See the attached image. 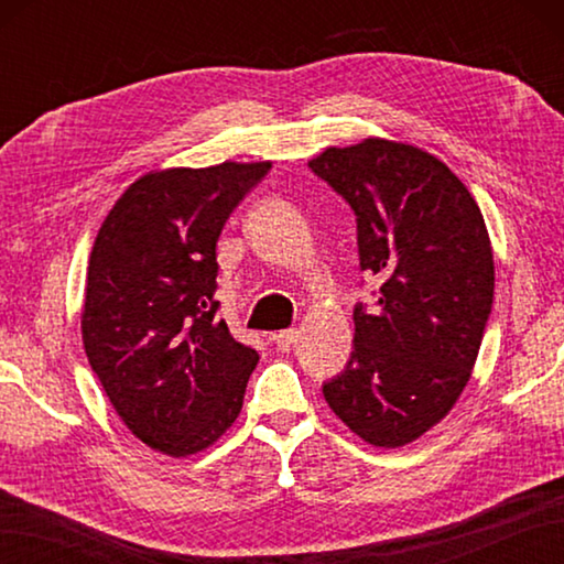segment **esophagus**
<instances>
[{
	"mask_svg": "<svg viewBox=\"0 0 564 564\" xmlns=\"http://www.w3.org/2000/svg\"><path fill=\"white\" fill-rule=\"evenodd\" d=\"M297 337H301V332L297 329H281V332H275L271 339L275 341L279 349H289V346H293L297 341Z\"/></svg>",
	"mask_w": 564,
	"mask_h": 564,
	"instance_id": "obj_1",
	"label": "esophagus"
}]
</instances>
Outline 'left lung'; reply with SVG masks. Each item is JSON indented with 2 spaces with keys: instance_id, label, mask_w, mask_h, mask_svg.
Wrapping results in <instances>:
<instances>
[{
  "instance_id": "8db88e82",
  "label": "left lung",
  "mask_w": 564,
  "mask_h": 564,
  "mask_svg": "<svg viewBox=\"0 0 564 564\" xmlns=\"http://www.w3.org/2000/svg\"><path fill=\"white\" fill-rule=\"evenodd\" d=\"M310 170L356 213L378 307L354 313V351L325 400L358 438L402 448L458 402L492 310L495 259L480 206L434 154L388 138L327 148Z\"/></svg>"
}]
</instances>
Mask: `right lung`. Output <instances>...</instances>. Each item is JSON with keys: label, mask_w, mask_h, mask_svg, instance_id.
<instances>
[{"label": "right lung", "mask_w": 564, "mask_h": 564, "mask_svg": "<svg viewBox=\"0 0 564 564\" xmlns=\"http://www.w3.org/2000/svg\"><path fill=\"white\" fill-rule=\"evenodd\" d=\"M269 170V160L152 170L94 239L84 351L130 434L172 458L206 451L235 424L259 364L215 319V245Z\"/></svg>", "instance_id": "right-lung-1"}]
</instances>
